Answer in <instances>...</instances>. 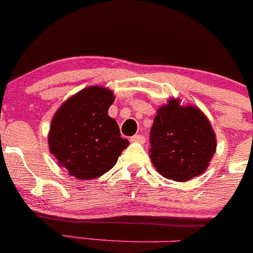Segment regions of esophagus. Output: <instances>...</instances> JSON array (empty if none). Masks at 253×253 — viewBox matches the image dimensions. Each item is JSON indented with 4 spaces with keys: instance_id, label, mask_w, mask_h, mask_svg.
Returning <instances> with one entry per match:
<instances>
[{
    "instance_id": "34e87169",
    "label": "esophagus",
    "mask_w": 253,
    "mask_h": 253,
    "mask_svg": "<svg viewBox=\"0 0 253 253\" xmlns=\"http://www.w3.org/2000/svg\"><path fill=\"white\" fill-rule=\"evenodd\" d=\"M131 142L144 143L145 142V137L142 136V134H134V136L131 137Z\"/></svg>"
}]
</instances>
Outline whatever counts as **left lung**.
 Returning a JSON list of instances; mask_svg holds the SVG:
<instances>
[{"mask_svg":"<svg viewBox=\"0 0 253 253\" xmlns=\"http://www.w3.org/2000/svg\"><path fill=\"white\" fill-rule=\"evenodd\" d=\"M149 143V157L158 172L180 182L202 174L216 148L208 119L200 109L180 106L175 99L158 110Z\"/></svg>","mask_w":253,"mask_h":253,"instance_id":"1","label":"left lung"}]
</instances>
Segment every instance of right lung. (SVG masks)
Here are the masks:
<instances>
[{"label": "right lung", "instance_id": "add662e5", "mask_svg": "<svg viewBox=\"0 0 253 253\" xmlns=\"http://www.w3.org/2000/svg\"><path fill=\"white\" fill-rule=\"evenodd\" d=\"M112 103L111 90L89 86L63 103L53 116L50 152L76 178L91 180L108 172L129 144L108 115Z\"/></svg>", "mask_w": 253, "mask_h": 253}]
</instances>
